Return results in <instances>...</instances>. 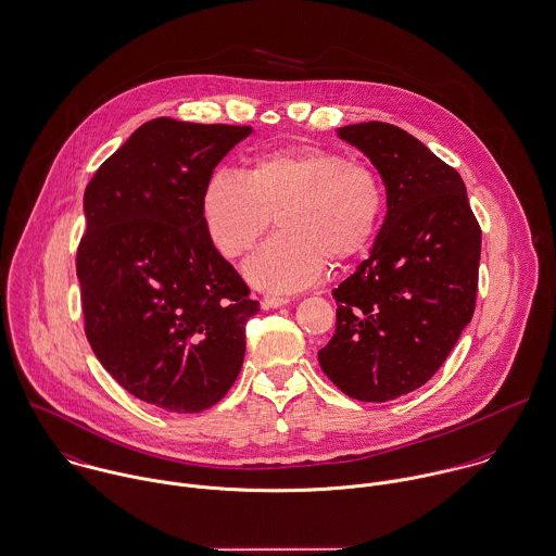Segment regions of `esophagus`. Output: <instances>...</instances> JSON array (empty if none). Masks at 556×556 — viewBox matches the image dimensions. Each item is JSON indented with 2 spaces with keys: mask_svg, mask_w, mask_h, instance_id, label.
<instances>
[{
  "mask_svg": "<svg viewBox=\"0 0 556 556\" xmlns=\"http://www.w3.org/2000/svg\"><path fill=\"white\" fill-rule=\"evenodd\" d=\"M288 303H290L288 296H277V294H266V296L262 299V307H264V309H277V307H283V305H288Z\"/></svg>",
  "mask_w": 556,
  "mask_h": 556,
  "instance_id": "esophagus-1",
  "label": "esophagus"
}]
</instances>
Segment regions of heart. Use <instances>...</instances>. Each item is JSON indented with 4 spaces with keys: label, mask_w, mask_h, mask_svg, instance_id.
I'll use <instances>...</instances> for the list:
<instances>
[{
    "label": "heart",
    "mask_w": 556,
    "mask_h": 556,
    "mask_svg": "<svg viewBox=\"0 0 556 556\" xmlns=\"http://www.w3.org/2000/svg\"><path fill=\"white\" fill-rule=\"evenodd\" d=\"M384 208V185L374 167L320 146L260 152L242 176L222 169L202 189V222L227 260L247 255L275 215L279 231L244 264V277L270 292L307 288L327 260L363 255Z\"/></svg>",
    "instance_id": "1"
}]
</instances>
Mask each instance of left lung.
Segmentation results:
<instances>
[{
    "instance_id": "8db88e82",
    "label": "left lung",
    "mask_w": 556,
    "mask_h": 556,
    "mask_svg": "<svg viewBox=\"0 0 556 556\" xmlns=\"http://www.w3.org/2000/svg\"><path fill=\"white\" fill-rule=\"evenodd\" d=\"M387 187L371 255L333 290L337 323L318 352L345 395L389 402L426 384L470 323L481 227L462 176L417 137L387 122L339 128Z\"/></svg>"
}]
</instances>
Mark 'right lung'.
<instances>
[{"label": "right lung", "instance_id": "right-lung-1", "mask_svg": "<svg viewBox=\"0 0 556 556\" xmlns=\"http://www.w3.org/2000/svg\"><path fill=\"white\" fill-rule=\"evenodd\" d=\"M251 126L156 117L99 167L84 195L77 277L86 337L135 397L169 413L223 400L260 312L202 222V189Z\"/></svg>", "mask_w": 556, "mask_h": 556}]
</instances>
